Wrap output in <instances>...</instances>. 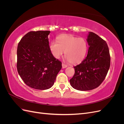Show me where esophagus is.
<instances>
[{"label": "esophagus", "mask_w": 124, "mask_h": 124, "mask_svg": "<svg viewBox=\"0 0 124 124\" xmlns=\"http://www.w3.org/2000/svg\"><path fill=\"white\" fill-rule=\"evenodd\" d=\"M66 67H67V66L66 65H65V63H62V68H66Z\"/></svg>", "instance_id": "34e87169"}]
</instances>
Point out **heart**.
<instances>
[{
	"label": "heart",
	"mask_w": 124,
	"mask_h": 124,
	"mask_svg": "<svg viewBox=\"0 0 124 124\" xmlns=\"http://www.w3.org/2000/svg\"><path fill=\"white\" fill-rule=\"evenodd\" d=\"M57 40H52L49 45L50 51L55 58L59 59L65 52L66 59L73 64L80 63L84 59L88 45L84 38L63 34L58 36Z\"/></svg>",
	"instance_id": "obj_1"
}]
</instances>
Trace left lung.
Here are the masks:
<instances>
[{"label": "left lung", "mask_w": 124, "mask_h": 124, "mask_svg": "<svg viewBox=\"0 0 124 124\" xmlns=\"http://www.w3.org/2000/svg\"><path fill=\"white\" fill-rule=\"evenodd\" d=\"M86 57L74 66L75 73L70 80L71 86L81 91L95 89L102 83L110 68V55L107 42L96 33L89 32Z\"/></svg>", "instance_id": "1"}]
</instances>
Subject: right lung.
<instances>
[{
  "mask_svg": "<svg viewBox=\"0 0 124 124\" xmlns=\"http://www.w3.org/2000/svg\"><path fill=\"white\" fill-rule=\"evenodd\" d=\"M50 31H30L18 44V73L26 85L34 89L51 88L62 67V62L50 51Z\"/></svg>",
  "mask_w": 124,
  "mask_h": 124,
  "instance_id": "obj_1",
  "label": "right lung"
}]
</instances>
